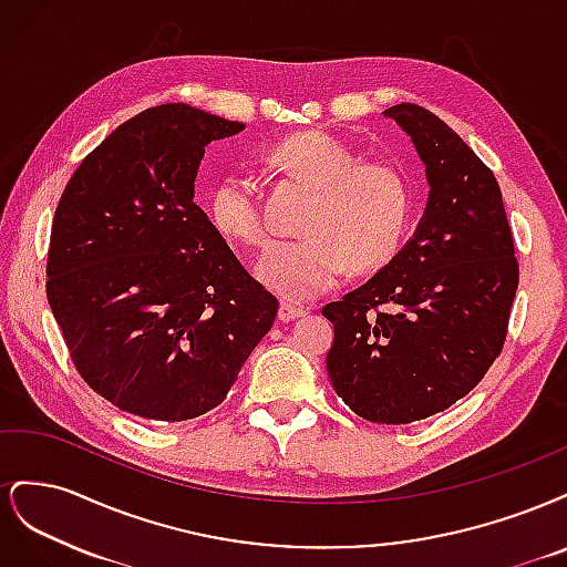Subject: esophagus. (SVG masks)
Listing matches in <instances>:
<instances>
[{
  "mask_svg": "<svg viewBox=\"0 0 567 567\" xmlns=\"http://www.w3.org/2000/svg\"><path fill=\"white\" fill-rule=\"evenodd\" d=\"M300 317H305V307H296L290 302L279 305V319L281 321H293V319H300Z\"/></svg>",
  "mask_w": 567,
  "mask_h": 567,
  "instance_id": "esophagus-1",
  "label": "esophagus"
}]
</instances>
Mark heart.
<instances>
[{"label": "heart", "mask_w": 567, "mask_h": 567, "mask_svg": "<svg viewBox=\"0 0 567 567\" xmlns=\"http://www.w3.org/2000/svg\"><path fill=\"white\" fill-rule=\"evenodd\" d=\"M269 163L312 188L298 241L274 244L257 265V277L288 300H312L333 288L352 262L369 271L390 262L409 227L411 194L398 167L362 161L333 134L307 130L269 151ZM213 227L244 246H262L267 229L255 182L229 173L210 192Z\"/></svg>", "instance_id": "1"}]
</instances>
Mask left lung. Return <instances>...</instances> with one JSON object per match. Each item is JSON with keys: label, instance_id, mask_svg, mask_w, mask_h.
Returning a JSON list of instances; mask_svg holds the SVG:
<instances>
[{"label": "left lung", "instance_id": "left-lung-1", "mask_svg": "<svg viewBox=\"0 0 567 567\" xmlns=\"http://www.w3.org/2000/svg\"><path fill=\"white\" fill-rule=\"evenodd\" d=\"M414 144L431 192L414 236L321 315L326 371L357 416L400 425L450 409L499 357L518 262L492 169L416 104L385 111Z\"/></svg>", "mask_w": 567, "mask_h": 567}]
</instances>
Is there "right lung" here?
I'll return each mask as SVG.
<instances>
[{
	"label": "right lung",
	"mask_w": 567,
	"mask_h": 567,
	"mask_svg": "<svg viewBox=\"0 0 567 567\" xmlns=\"http://www.w3.org/2000/svg\"><path fill=\"white\" fill-rule=\"evenodd\" d=\"M241 130L186 104L148 109L80 163L59 200L49 307L82 379L127 414H208L277 317L194 200L205 146Z\"/></svg>",
	"instance_id": "add662e5"
}]
</instances>
